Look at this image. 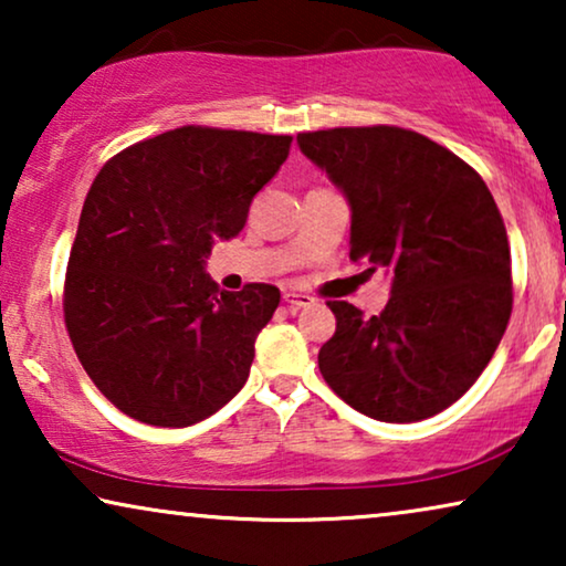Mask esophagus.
Masks as SVG:
<instances>
[{"label": "esophagus", "mask_w": 566, "mask_h": 566, "mask_svg": "<svg viewBox=\"0 0 566 566\" xmlns=\"http://www.w3.org/2000/svg\"><path fill=\"white\" fill-rule=\"evenodd\" d=\"M283 301L289 306H296V308H304V306L314 304V298L308 296V293H298V291H283Z\"/></svg>", "instance_id": "obj_1"}]
</instances>
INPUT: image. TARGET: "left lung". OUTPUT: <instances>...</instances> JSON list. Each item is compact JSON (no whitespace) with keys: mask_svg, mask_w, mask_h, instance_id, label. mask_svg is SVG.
<instances>
[{"mask_svg":"<svg viewBox=\"0 0 566 566\" xmlns=\"http://www.w3.org/2000/svg\"><path fill=\"white\" fill-rule=\"evenodd\" d=\"M350 203V260L391 273L378 316L329 301L319 350L329 389L381 422L443 412L492 360L510 312V244L490 188L467 161L397 126L298 134Z\"/></svg>","mask_w":566,"mask_h":566,"instance_id":"8db88e82","label":"left lung"}]
</instances>
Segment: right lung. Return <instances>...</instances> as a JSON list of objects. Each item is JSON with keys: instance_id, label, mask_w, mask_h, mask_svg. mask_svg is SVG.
<instances>
[{"instance_id": "right-lung-1", "label": "right lung", "mask_w": 566, "mask_h": 566, "mask_svg": "<svg viewBox=\"0 0 566 566\" xmlns=\"http://www.w3.org/2000/svg\"><path fill=\"white\" fill-rule=\"evenodd\" d=\"M289 149L291 136L182 126L99 169L69 254L64 319L92 384L123 415L188 428L244 386L281 291H221L206 258L244 229Z\"/></svg>"}]
</instances>
